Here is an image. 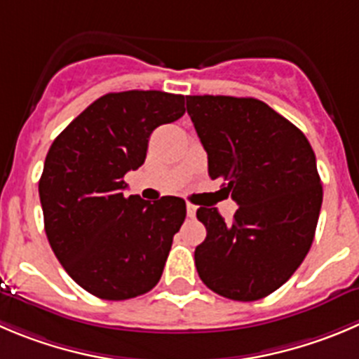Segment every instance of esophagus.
Returning a JSON list of instances; mask_svg holds the SVG:
<instances>
[{"label": "esophagus", "instance_id": "1", "mask_svg": "<svg viewBox=\"0 0 359 359\" xmlns=\"http://www.w3.org/2000/svg\"><path fill=\"white\" fill-rule=\"evenodd\" d=\"M196 211H197V206H194V204L187 203V215H189L190 218L196 217Z\"/></svg>", "mask_w": 359, "mask_h": 359}]
</instances>
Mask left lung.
Listing matches in <instances>:
<instances>
[{
  "instance_id": "obj_1",
  "label": "left lung",
  "mask_w": 359,
  "mask_h": 359,
  "mask_svg": "<svg viewBox=\"0 0 359 359\" xmlns=\"http://www.w3.org/2000/svg\"><path fill=\"white\" fill-rule=\"evenodd\" d=\"M208 153L240 208L231 224L201 206L206 240L196 248L201 280L234 302H255L284 285L312 247L323 204L313 149L298 126L257 98L187 97Z\"/></svg>"
}]
</instances>
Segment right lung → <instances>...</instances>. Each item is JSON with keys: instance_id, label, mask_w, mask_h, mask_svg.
<instances>
[{"instance_id": "right-lung-1", "label": "right lung", "mask_w": 359, "mask_h": 359, "mask_svg": "<svg viewBox=\"0 0 359 359\" xmlns=\"http://www.w3.org/2000/svg\"><path fill=\"white\" fill-rule=\"evenodd\" d=\"M183 114V95L107 93L49 148L39 182L47 240L75 284L97 298L121 302L158 284L187 204L125 197V174L144 163L156 126Z\"/></svg>"}]
</instances>
